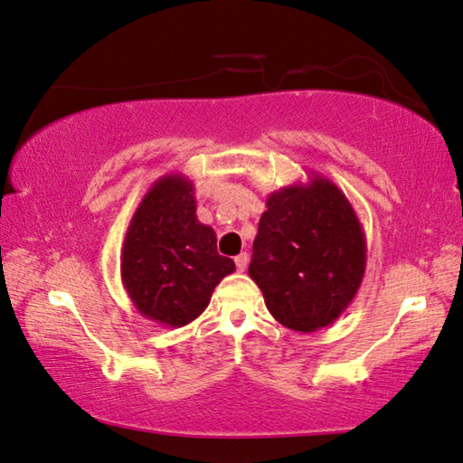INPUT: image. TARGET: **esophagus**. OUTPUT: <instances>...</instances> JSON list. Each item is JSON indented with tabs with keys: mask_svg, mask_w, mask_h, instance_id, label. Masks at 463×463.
Wrapping results in <instances>:
<instances>
[{
	"mask_svg": "<svg viewBox=\"0 0 463 463\" xmlns=\"http://www.w3.org/2000/svg\"><path fill=\"white\" fill-rule=\"evenodd\" d=\"M233 262H236V269L241 273L246 271V265H248V254L246 252H240L236 259H233Z\"/></svg>",
	"mask_w": 463,
	"mask_h": 463,
	"instance_id": "34e87169",
	"label": "esophagus"
}]
</instances>
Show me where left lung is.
Here are the masks:
<instances>
[{
	"mask_svg": "<svg viewBox=\"0 0 463 463\" xmlns=\"http://www.w3.org/2000/svg\"><path fill=\"white\" fill-rule=\"evenodd\" d=\"M250 279L275 321L312 333L335 323L358 294L366 271V236L352 203L325 175L267 196Z\"/></svg>",
	"mask_w": 463,
	"mask_h": 463,
	"instance_id": "obj_1",
	"label": "left lung"
}]
</instances>
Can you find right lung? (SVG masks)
<instances>
[{
	"label": "right lung",
	"mask_w": 463,
	"mask_h": 463,
	"mask_svg": "<svg viewBox=\"0 0 463 463\" xmlns=\"http://www.w3.org/2000/svg\"><path fill=\"white\" fill-rule=\"evenodd\" d=\"M119 271L134 308L174 329L201 317L219 281L236 271L233 260L217 252L213 227L198 222L194 184L186 175L165 174L142 196Z\"/></svg>",
	"instance_id": "obj_1"
}]
</instances>
